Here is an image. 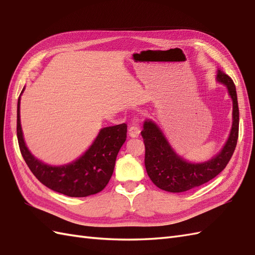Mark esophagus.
<instances>
[{
    "label": "esophagus",
    "mask_w": 255,
    "mask_h": 255,
    "mask_svg": "<svg viewBox=\"0 0 255 255\" xmlns=\"http://www.w3.org/2000/svg\"><path fill=\"white\" fill-rule=\"evenodd\" d=\"M128 133L131 138H138L140 134V128L136 123H132L128 129Z\"/></svg>",
    "instance_id": "obj_1"
}]
</instances>
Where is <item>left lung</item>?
Here are the masks:
<instances>
[{
	"label": "left lung",
	"instance_id": "8db88e82",
	"mask_svg": "<svg viewBox=\"0 0 255 255\" xmlns=\"http://www.w3.org/2000/svg\"><path fill=\"white\" fill-rule=\"evenodd\" d=\"M218 81L227 87L233 100V126L230 138L222 151L212 159L192 164L175 154L160 129L152 121H145L141 135L145 145V169L153 183L170 193L190 191L207 183L224 170L237 145L239 133V109L236 86L232 78L221 70Z\"/></svg>",
	"mask_w": 255,
	"mask_h": 255
}]
</instances>
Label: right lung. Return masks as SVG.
Here are the masks:
<instances>
[{
  "mask_svg": "<svg viewBox=\"0 0 255 255\" xmlns=\"http://www.w3.org/2000/svg\"><path fill=\"white\" fill-rule=\"evenodd\" d=\"M17 138L24 161L42 184L70 197H86L101 192L109 183L114 171L117 154L127 138V125L121 124L102 128L93 144L80 158L68 165L53 167L36 159L25 146L20 124L19 96Z\"/></svg>",
  "mask_w": 255,
  "mask_h": 255,
  "instance_id": "add662e5",
  "label": "right lung"
}]
</instances>
